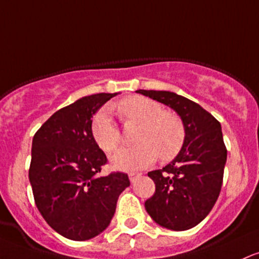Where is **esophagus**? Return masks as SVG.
Instances as JSON below:
<instances>
[{
	"label": "esophagus",
	"instance_id": "obj_1",
	"mask_svg": "<svg viewBox=\"0 0 259 259\" xmlns=\"http://www.w3.org/2000/svg\"><path fill=\"white\" fill-rule=\"evenodd\" d=\"M139 176H140V173H135V172L130 173V175H129V180H130V182H134L135 178L139 177Z\"/></svg>",
	"mask_w": 259,
	"mask_h": 259
}]
</instances>
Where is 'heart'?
I'll return each mask as SVG.
<instances>
[{
    "instance_id": "b5f03b06",
    "label": "heart",
    "mask_w": 259,
    "mask_h": 259,
    "mask_svg": "<svg viewBox=\"0 0 259 259\" xmlns=\"http://www.w3.org/2000/svg\"><path fill=\"white\" fill-rule=\"evenodd\" d=\"M118 112L125 124H139V127L134 135L138 144L119 150L112 157L116 168L141 169L152 164L157 156L162 162H167L180 153L186 140V127L177 113L140 96L123 99L118 104ZM92 134L106 152L115 151L123 141V135L108 109L95 116Z\"/></svg>"
}]
</instances>
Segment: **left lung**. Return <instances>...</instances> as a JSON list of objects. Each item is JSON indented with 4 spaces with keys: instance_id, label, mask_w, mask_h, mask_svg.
<instances>
[{
    "instance_id": "1",
    "label": "left lung",
    "mask_w": 259,
    "mask_h": 259,
    "mask_svg": "<svg viewBox=\"0 0 259 259\" xmlns=\"http://www.w3.org/2000/svg\"><path fill=\"white\" fill-rule=\"evenodd\" d=\"M138 93L171 107L186 127L177 157L162 169L149 172L155 193L145 209L158 225L175 231L197 226L217 203L223 186L227 150L221 125L198 103L168 91Z\"/></svg>"
}]
</instances>
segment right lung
Here are the masks:
<instances>
[{
    "label": "right lung",
    "mask_w": 259,
    "mask_h": 259,
    "mask_svg": "<svg viewBox=\"0 0 259 259\" xmlns=\"http://www.w3.org/2000/svg\"><path fill=\"white\" fill-rule=\"evenodd\" d=\"M114 96L97 93L61 108L33 138L34 201L49 226L70 240L86 241L103 232L119 195L130 186L124 172L99 176L108 160L93 138L92 118Z\"/></svg>",
    "instance_id": "right-lung-1"
}]
</instances>
